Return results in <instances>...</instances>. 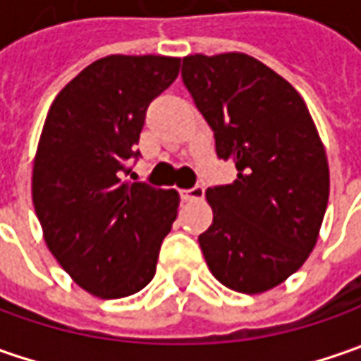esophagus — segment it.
I'll return each mask as SVG.
<instances>
[{"label": "esophagus", "mask_w": 361, "mask_h": 361, "mask_svg": "<svg viewBox=\"0 0 361 361\" xmlns=\"http://www.w3.org/2000/svg\"><path fill=\"white\" fill-rule=\"evenodd\" d=\"M180 197L185 199V201H199L204 197V187L202 185H195L192 188H183L180 190Z\"/></svg>", "instance_id": "obj_1"}]
</instances>
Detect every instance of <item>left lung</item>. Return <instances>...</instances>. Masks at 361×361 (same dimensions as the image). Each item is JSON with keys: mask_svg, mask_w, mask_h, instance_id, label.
<instances>
[{"mask_svg": "<svg viewBox=\"0 0 361 361\" xmlns=\"http://www.w3.org/2000/svg\"><path fill=\"white\" fill-rule=\"evenodd\" d=\"M183 82L237 178L207 188L213 225L199 235L211 273L239 293L283 283L313 251L329 197L326 148L299 92L255 58H183Z\"/></svg>", "mask_w": 361, "mask_h": 361, "instance_id": "8db88e82", "label": "left lung"}]
</instances>
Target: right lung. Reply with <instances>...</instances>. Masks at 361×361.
<instances>
[{"mask_svg": "<svg viewBox=\"0 0 361 361\" xmlns=\"http://www.w3.org/2000/svg\"><path fill=\"white\" fill-rule=\"evenodd\" d=\"M180 58L106 56L51 102L32 174L44 239L63 271L102 299L140 291L157 273L178 192L130 183L148 104L178 76Z\"/></svg>", "mask_w": 361, "mask_h": 361, "instance_id": "add662e5", "label": "right lung"}]
</instances>
